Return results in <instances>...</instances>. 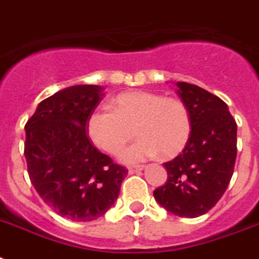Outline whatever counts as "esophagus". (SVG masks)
Returning <instances> with one entry per match:
<instances>
[{
	"instance_id": "esophagus-1",
	"label": "esophagus",
	"mask_w": 259,
	"mask_h": 259,
	"mask_svg": "<svg viewBox=\"0 0 259 259\" xmlns=\"http://www.w3.org/2000/svg\"><path fill=\"white\" fill-rule=\"evenodd\" d=\"M145 166L144 165H137V166H130L129 167V173L134 174V173H140L141 170H144Z\"/></svg>"
}]
</instances>
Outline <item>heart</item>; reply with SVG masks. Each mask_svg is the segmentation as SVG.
Listing matches in <instances>:
<instances>
[{
  "instance_id": "heart-1",
  "label": "heart",
  "mask_w": 259,
  "mask_h": 259,
  "mask_svg": "<svg viewBox=\"0 0 259 259\" xmlns=\"http://www.w3.org/2000/svg\"><path fill=\"white\" fill-rule=\"evenodd\" d=\"M132 129L140 140L121 153L123 162H141L158 153L171 158L189 142L190 110L177 97L134 90L115 97L110 102V110H93L86 121L90 141L110 154L122 150L133 136Z\"/></svg>"
}]
</instances>
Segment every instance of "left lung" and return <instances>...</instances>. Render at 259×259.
<instances>
[{"label":"left lung","instance_id":"obj_1","mask_svg":"<svg viewBox=\"0 0 259 259\" xmlns=\"http://www.w3.org/2000/svg\"><path fill=\"white\" fill-rule=\"evenodd\" d=\"M177 93L188 105L191 134L186 148L165 162V185L154 198L178 217L207 213L228 189L237 158V123L220 97L197 85L177 82Z\"/></svg>","mask_w":259,"mask_h":259}]
</instances>
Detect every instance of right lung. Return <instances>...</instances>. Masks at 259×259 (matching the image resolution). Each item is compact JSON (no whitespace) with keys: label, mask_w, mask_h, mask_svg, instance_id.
Returning a JSON list of instances; mask_svg holds the SVG:
<instances>
[{"label":"right lung","mask_w":259,"mask_h":259,"mask_svg":"<svg viewBox=\"0 0 259 259\" xmlns=\"http://www.w3.org/2000/svg\"><path fill=\"white\" fill-rule=\"evenodd\" d=\"M104 88L75 85L41 101L25 125L27 173L44 202L61 217L89 222L102 217L118 198L125 166L92 144L88 117Z\"/></svg>","instance_id":"1"}]
</instances>
